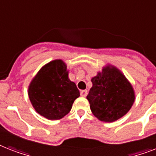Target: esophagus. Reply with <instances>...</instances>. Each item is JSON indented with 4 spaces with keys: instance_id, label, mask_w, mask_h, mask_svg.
I'll list each match as a JSON object with an SVG mask.
<instances>
[{
    "instance_id": "esophagus-1",
    "label": "esophagus",
    "mask_w": 156,
    "mask_h": 156,
    "mask_svg": "<svg viewBox=\"0 0 156 156\" xmlns=\"http://www.w3.org/2000/svg\"><path fill=\"white\" fill-rule=\"evenodd\" d=\"M80 95H82V96H83V97H86V96H87V90H82L80 91Z\"/></svg>"
}]
</instances>
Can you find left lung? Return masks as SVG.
Returning a JSON list of instances; mask_svg holds the SVG:
<instances>
[{
	"label": "left lung",
	"mask_w": 156,
	"mask_h": 156,
	"mask_svg": "<svg viewBox=\"0 0 156 156\" xmlns=\"http://www.w3.org/2000/svg\"><path fill=\"white\" fill-rule=\"evenodd\" d=\"M87 99L93 115L100 121L113 122L125 116L135 100L133 87L120 69L111 65L91 78Z\"/></svg>",
	"instance_id": "left-lung-1"
}]
</instances>
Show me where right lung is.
<instances>
[{
    "label": "right lung",
    "mask_w": 156,
    "mask_h": 156,
    "mask_svg": "<svg viewBox=\"0 0 156 156\" xmlns=\"http://www.w3.org/2000/svg\"><path fill=\"white\" fill-rule=\"evenodd\" d=\"M28 95L36 112L48 120H59L69 112L80 92L69 78L66 64L57 59L39 70L28 87Z\"/></svg>",
    "instance_id": "add662e5"
}]
</instances>
